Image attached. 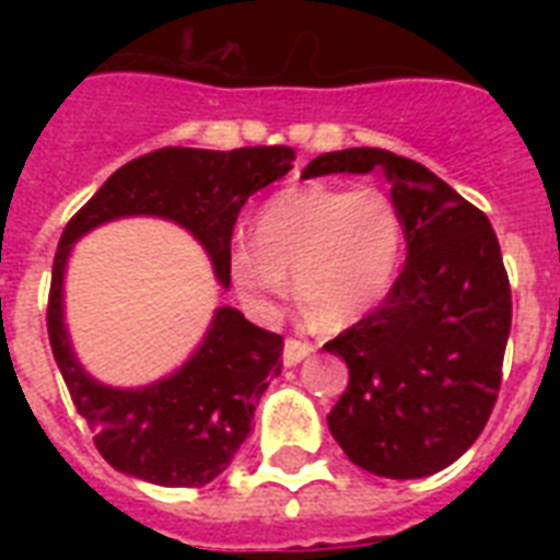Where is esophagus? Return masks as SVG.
<instances>
[{"label":"esophagus","instance_id":"34e87169","mask_svg":"<svg viewBox=\"0 0 560 560\" xmlns=\"http://www.w3.org/2000/svg\"><path fill=\"white\" fill-rule=\"evenodd\" d=\"M311 351H314V342L288 337V340H284V354H281V358H284V366H296V363H302Z\"/></svg>","mask_w":560,"mask_h":560}]
</instances>
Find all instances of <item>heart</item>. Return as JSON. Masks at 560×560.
<instances>
[{"instance_id":"obj_1","label":"heart","mask_w":560,"mask_h":560,"mask_svg":"<svg viewBox=\"0 0 560 560\" xmlns=\"http://www.w3.org/2000/svg\"><path fill=\"white\" fill-rule=\"evenodd\" d=\"M404 246L398 202L377 186H290L267 197L255 241L229 246V276L249 305L270 311L288 296L323 325L360 316L389 290Z\"/></svg>"}]
</instances>
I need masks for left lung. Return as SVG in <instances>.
Masks as SVG:
<instances>
[{"instance_id":"8db88e82","label":"left lung","mask_w":560,"mask_h":560,"mask_svg":"<svg viewBox=\"0 0 560 560\" xmlns=\"http://www.w3.org/2000/svg\"><path fill=\"white\" fill-rule=\"evenodd\" d=\"M374 168L392 183L407 261L372 314L325 342L349 366L328 430L374 477L421 479L459 459L494 409L512 288L491 220L421 162L349 148L305 177Z\"/></svg>"}]
</instances>
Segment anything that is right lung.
<instances>
[{
	"label": "right lung",
	"instance_id": "1",
	"mask_svg": "<svg viewBox=\"0 0 560 560\" xmlns=\"http://www.w3.org/2000/svg\"><path fill=\"white\" fill-rule=\"evenodd\" d=\"M284 144L200 151L162 148L127 162L66 223L51 267L48 342L74 409L95 433L101 456L127 477L165 488H202L232 465L253 427L255 404L281 372L279 334L264 331L235 307H218L191 358L139 389L104 386L78 363L63 323V272L72 244L118 218L151 214L188 229L229 288L232 229L255 191L293 168Z\"/></svg>",
	"mask_w": 560,
	"mask_h": 560
}]
</instances>
